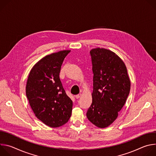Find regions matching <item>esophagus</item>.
Wrapping results in <instances>:
<instances>
[{
	"instance_id": "34e87169",
	"label": "esophagus",
	"mask_w": 156,
	"mask_h": 156,
	"mask_svg": "<svg viewBox=\"0 0 156 156\" xmlns=\"http://www.w3.org/2000/svg\"><path fill=\"white\" fill-rule=\"evenodd\" d=\"M81 94H80H80H77V95H75V98H76V99H79V98L81 97Z\"/></svg>"
}]
</instances>
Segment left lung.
I'll return each mask as SVG.
<instances>
[{
	"instance_id": "obj_1",
	"label": "left lung",
	"mask_w": 156,
	"mask_h": 156,
	"mask_svg": "<svg viewBox=\"0 0 156 156\" xmlns=\"http://www.w3.org/2000/svg\"><path fill=\"white\" fill-rule=\"evenodd\" d=\"M93 73L92 103L88 120L99 128L112 124L118 117L130 91V80L122 60L114 52L96 48L90 51Z\"/></svg>"
}]
</instances>
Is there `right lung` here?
Masks as SVG:
<instances>
[{"instance_id":"obj_1","label":"right lung","mask_w":156,"mask_h":156,"mask_svg":"<svg viewBox=\"0 0 156 156\" xmlns=\"http://www.w3.org/2000/svg\"><path fill=\"white\" fill-rule=\"evenodd\" d=\"M70 51H62L40 60L31 69L26 94L36 117L53 128L67 122L73 102L66 95L60 79L61 66Z\"/></svg>"}]
</instances>
